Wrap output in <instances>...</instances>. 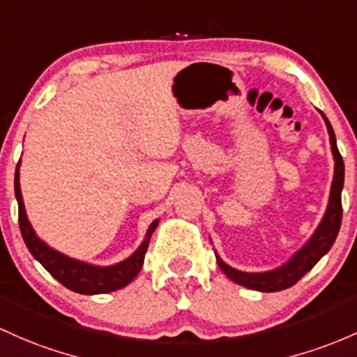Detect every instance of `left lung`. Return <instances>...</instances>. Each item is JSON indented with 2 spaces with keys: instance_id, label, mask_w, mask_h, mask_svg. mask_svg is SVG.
<instances>
[{
  "instance_id": "left-lung-1",
  "label": "left lung",
  "mask_w": 357,
  "mask_h": 357,
  "mask_svg": "<svg viewBox=\"0 0 357 357\" xmlns=\"http://www.w3.org/2000/svg\"><path fill=\"white\" fill-rule=\"evenodd\" d=\"M325 125H327L328 137H331V147L332 154H334L335 160V169H334V181H332V190H331V198H328V206L325 211L322 222L317 227L315 234H313L310 241L301 248L295 256L289 259L287 264H283L281 268L273 269L268 273H244L238 271V269L230 268L229 264H225L220 259L218 254H215L218 262V268L222 269L234 283L241 284V287L257 289V291H281V289H287L289 287L300 281L317 262L320 261V257L331 250L334 245L335 237H337L340 222H342V199H340V193H342L344 186V160L340 155L337 142H335V134L334 128H332L331 121L327 120V116L324 115Z\"/></svg>"
}]
</instances>
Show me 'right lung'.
I'll list each match as a JSON object with an SVG mask.
<instances>
[{
	"label": "right lung",
	"instance_id": "add662e5",
	"mask_svg": "<svg viewBox=\"0 0 357 357\" xmlns=\"http://www.w3.org/2000/svg\"><path fill=\"white\" fill-rule=\"evenodd\" d=\"M20 162L15 171V197L18 202V223L20 230H22V237L25 241L26 248H29L32 256L40 262L42 266L52 274L54 278L70 291L81 293V295H100V293H109L127 287L128 283L134 281V278L142 269L144 257H146L149 241H151L152 232L158 227L159 220L151 223L147 230V236L144 238L139 249L127 257L125 261L119 262L115 266H93L86 264V262L76 261L73 257L64 256V254L57 252L52 248L42 242L33 232L32 225H30L29 218L25 213V205H23L22 191H20Z\"/></svg>",
	"mask_w": 357,
	"mask_h": 357
}]
</instances>
